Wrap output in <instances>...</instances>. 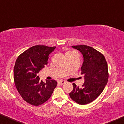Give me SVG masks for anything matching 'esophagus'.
I'll return each mask as SVG.
<instances>
[{
	"instance_id": "34e87169",
	"label": "esophagus",
	"mask_w": 124,
	"mask_h": 124,
	"mask_svg": "<svg viewBox=\"0 0 124 124\" xmlns=\"http://www.w3.org/2000/svg\"><path fill=\"white\" fill-rule=\"evenodd\" d=\"M66 82H67L66 81H65V80H60V81H59V83L61 85H64V84L66 83Z\"/></svg>"
}]
</instances>
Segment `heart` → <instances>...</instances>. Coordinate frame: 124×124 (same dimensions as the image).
Masks as SVG:
<instances>
[{
	"label": "heart",
	"instance_id": "heart-1",
	"mask_svg": "<svg viewBox=\"0 0 124 124\" xmlns=\"http://www.w3.org/2000/svg\"><path fill=\"white\" fill-rule=\"evenodd\" d=\"M67 53H70V52H67Z\"/></svg>",
	"mask_w": 124,
	"mask_h": 124
}]
</instances>
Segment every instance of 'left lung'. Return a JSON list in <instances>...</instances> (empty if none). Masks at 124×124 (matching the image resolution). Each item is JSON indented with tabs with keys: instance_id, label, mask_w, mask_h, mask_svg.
Wrapping results in <instances>:
<instances>
[{
	"instance_id": "1",
	"label": "left lung",
	"mask_w": 124,
	"mask_h": 124,
	"mask_svg": "<svg viewBox=\"0 0 124 124\" xmlns=\"http://www.w3.org/2000/svg\"><path fill=\"white\" fill-rule=\"evenodd\" d=\"M80 51L83 57L81 74L85 82L82 87L73 83L74 88L70 93L72 100L80 105H86L94 101L101 94L109 78L108 64L101 53L87 45L72 46Z\"/></svg>"
}]
</instances>
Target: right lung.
<instances>
[{"label": "right lung", "mask_w": 124, "mask_h": 124, "mask_svg": "<svg viewBox=\"0 0 124 124\" xmlns=\"http://www.w3.org/2000/svg\"><path fill=\"white\" fill-rule=\"evenodd\" d=\"M56 46L35 45L23 52L16 59L14 68V80L16 89L26 102L39 106L51 97L57 82L44 83L37 74L48 64L49 56Z\"/></svg>", "instance_id": "add662e5"}]
</instances>
